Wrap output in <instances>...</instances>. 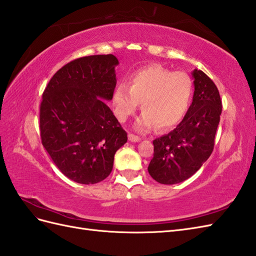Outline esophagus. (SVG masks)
Returning a JSON list of instances; mask_svg holds the SVG:
<instances>
[{
  "label": "esophagus",
  "instance_id": "1",
  "mask_svg": "<svg viewBox=\"0 0 256 256\" xmlns=\"http://www.w3.org/2000/svg\"><path fill=\"white\" fill-rule=\"evenodd\" d=\"M128 140L132 142H140V137L136 136L134 134H128Z\"/></svg>",
  "mask_w": 256,
  "mask_h": 256
}]
</instances>
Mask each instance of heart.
<instances>
[{"label":"heart","mask_w":256,"mask_h":256,"mask_svg":"<svg viewBox=\"0 0 256 256\" xmlns=\"http://www.w3.org/2000/svg\"><path fill=\"white\" fill-rule=\"evenodd\" d=\"M192 92V80L186 72L150 64L135 71L128 85H116L112 94L114 114L120 122H126L140 102L144 112L135 122V128L147 132L156 126L166 132L184 119Z\"/></svg>","instance_id":"b5f03b06"}]
</instances>
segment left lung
Returning a JSON list of instances; mask_svg holds the SVG:
<instances>
[{"label":"left lung","mask_w":256,"mask_h":256,"mask_svg":"<svg viewBox=\"0 0 256 256\" xmlns=\"http://www.w3.org/2000/svg\"><path fill=\"white\" fill-rule=\"evenodd\" d=\"M194 92L186 116L176 128L154 140V158L148 166L160 184L188 180L202 166L214 148L222 114V100L214 82L204 72H192Z\"/></svg>","instance_id":"obj_1"}]
</instances>
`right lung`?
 <instances>
[{
  "label": "right lung",
  "mask_w": 256,
  "mask_h": 256,
  "mask_svg": "<svg viewBox=\"0 0 256 256\" xmlns=\"http://www.w3.org/2000/svg\"><path fill=\"white\" fill-rule=\"evenodd\" d=\"M114 55L78 58L50 78L40 107L42 145L60 171L78 184L104 180L128 134L107 106L116 88Z\"/></svg>",
  "instance_id": "add662e5"
}]
</instances>
